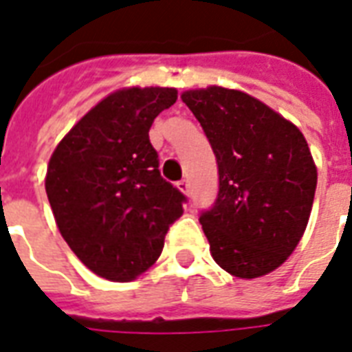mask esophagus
<instances>
[{"label": "esophagus", "mask_w": 352, "mask_h": 352, "mask_svg": "<svg viewBox=\"0 0 352 352\" xmlns=\"http://www.w3.org/2000/svg\"><path fill=\"white\" fill-rule=\"evenodd\" d=\"M176 187H178V189L182 190L184 195H189V192H190V190H189V182H187V179H179L178 184H176Z\"/></svg>", "instance_id": "1"}]
</instances>
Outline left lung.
<instances>
[{"label":"left lung","mask_w":352,"mask_h":352,"mask_svg":"<svg viewBox=\"0 0 352 352\" xmlns=\"http://www.w3.org/2000/svg\"><path fill=\"white\" fill-rule=\"evenodd\" d=\"M182 100L219 165V192L200 224L228 274L253 279L285 263L301 241L318 170L298 126L236 89H190Z\"/></svg>","instance_id":"8db88e82"}]
</instances>
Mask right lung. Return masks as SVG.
Segmentation results:
<instances>
[{
  "instance_id": "1",
  "label": "right lung",
  "mask_w": 352,
  "mask_h": 352,
  "mask_svg": "<svg viewBox=\"0 0 352 352\" xmlns=\"http://www.w3.org/2000/svg\"><path fill=\"white\" fill-rule=\"evenodd\" d=\"M178 99L174 88L108 95L54 148L45 192L60 233L94 274L126 283L162 255L185 195L162 178L148 130Z\"/></svg>"
}]
</instances>
